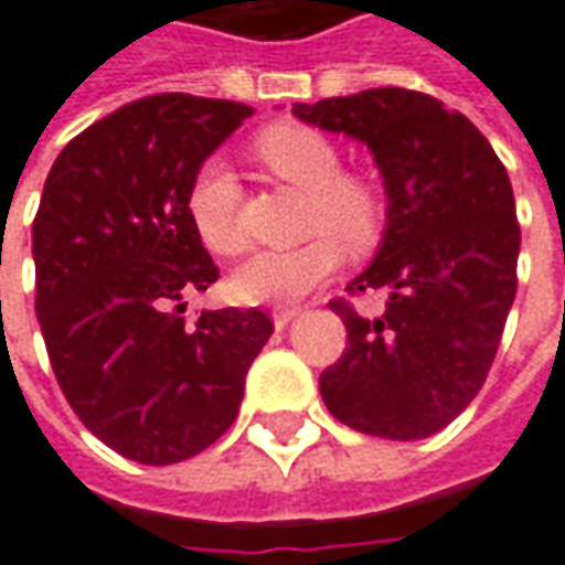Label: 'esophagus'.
I'll return each mask as SVG.
<instances>
[{"label":"esophagus","mask_w":565,"mask_h":565,"mask_svg":"<svg viewBox=\"0 0 565 565\" xmlns=\"http://www.w3.org/2000/svg\"><path fill=\"white\" fill-rule=\"evenodd\" d=\"M296 315H299V309H275V311H271V323H275L278 330H284L287 323L294 321Z\"/></svg>","instance_id":"obj_1"}]
</instances>
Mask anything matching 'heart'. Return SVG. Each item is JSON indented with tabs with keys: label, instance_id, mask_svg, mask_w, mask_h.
I'll return each mask as SVG.
<instances>
[{
	"label": "heart",
	"instance_id": "1",
	"mask_svg": "<svg viewBox=\"0 0 565 565\" xmlns=\"http://www.w3.org/2000/svg\"><path fill=\"white\" fill-rule=\"evenodd\" d=\"M256 156L266 171L287 186L306 192L302 228L311 242L287 250H259L228 275V294L250 306L294 302L323 284L342 263L340 241L364 254L382 226L379 192L361 177L342 173L339 149L306 125H271L256 137ZM189 223L207 250L220 256L242 254V186L223 159L201 164L186 195ZM340 241L337 243L335 238Z\"/></svg>",
	"mask_w": 565,
	"mask_h": 565
}]
</instances>
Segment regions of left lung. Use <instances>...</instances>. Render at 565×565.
<instances>
[{
  "instance_id": "obj_1",
  "label": "left lung",
  "mask_w": 565,
  "mask_h": 565,
  "mask_svg": "<svg viewBox=\"0 0 565 565\" xmlns=\"http://www.w3.org/2000/svg\"><path fill=\"white\" fill-rule=\"evenodd\" d=\"M294 116L364 143L385 186V232L351 294H385L364 318L330 302L349 349L321 373L327 409L354 431L422 440L483 388L516 294L514 189L461 113L406 88L296 104Z\"/></svg>"
}]
</instances>
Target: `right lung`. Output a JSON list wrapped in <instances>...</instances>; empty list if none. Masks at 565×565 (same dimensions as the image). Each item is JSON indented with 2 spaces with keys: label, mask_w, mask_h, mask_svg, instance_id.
Instances as JSON below:
<instances>
[{
  "label": "right lung",
  "mask_w": 565,
  "mask_h": 565,
  "mask_svg": "<svg viewBox=\"0 0 565 565\" xmlns=\"http://www.w3.org/2000/svg\"><path fill=\"white\" fill-rule=\"evenodd\" d=\"M250 106L156 94L63 146L33 220L35 315L76 416L118 456L173 465L238 416L271 337L259 309L183 318L220 278L189 223V183Z\"/></svg>",
  "instance_id": "add662e5"
}]
</instances>
